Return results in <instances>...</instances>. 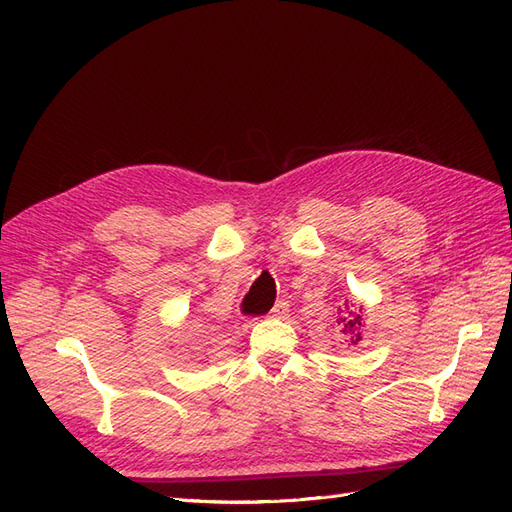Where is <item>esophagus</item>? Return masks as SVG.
<instances>
[{"label": "esophagus", "instance_id": "obj_1", "mask_svg": "<svg viewBox=\"0 0 512 512\" xmlns=\"http://www.w3.org/2000/svg\"><path fill=\"white\" fill-rule=\"evenodd\" d=\"M288 314V303L286 301H277L275 307L271 309V318H282Z\"/></svg>", "mask_w": 512, "mask_h": 512}]
</instances>
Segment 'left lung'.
Returning a JSON list of instances; mask_svg holds the SVG:
<instances>
[{"mask_svg":"<svg viewBox=\"0 0 512 512\" xmlns=\"http://www.w3.org/2000/svg\"><path fill=\"white\" fill-rule=\"evenodd\" d=\"M337 327L339 333L344 335V342L350 346H359L363 339V327H365V307L361 303H352L344 301V305L339 307V318H337Z\"/></svg>","mask_w":512,"mask_h":512,"instance_id":"8db88e82","label":"left lung"}]
</instances>
